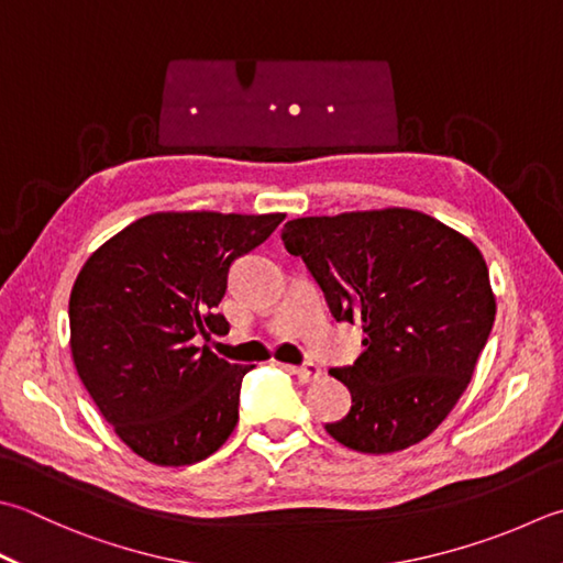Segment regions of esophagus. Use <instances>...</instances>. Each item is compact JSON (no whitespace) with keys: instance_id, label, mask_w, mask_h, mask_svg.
<instances>
[{"instance_id":"34e87169","label":"esophagus","mask_w":563,"mask_h":563,"mask_svg":"<svg viewBox=\"0 0 563 563\" xmlns=\"http://www.w3.org/2000/svg\"><path fill=\"white\" fill-rule=\"evenodd\" d=\"M295 376L300 378L302 383H312V380H317L319 376H322V368L317 366V363H305V366H297L295 368Z\"/></svg>"}]
</instances>
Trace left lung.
<instances>
[{
    "label": "left lung",
    "instance_id": "left-lung-1",
    "mask_svg": "<svg viewBox=\"0 0 563 563\" xmlns=\"http://www.w3.org/2000/svg\"><path fill=\"white\" fill-rule=\"evenodd\" d=\"M283 241L336 322L366 334L354 366L329 371L349 388L351 410L327 432L361 454L422 442L464 395L495 322L478 246L402 207L292 219Z\"/></svg>",
    "mask_w": 563,
    "mask_h": 563
}]
</instances>
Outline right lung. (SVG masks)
<instances>
[{"label":"right lung","mask_w":563,"mask_h":563,"mask_svg":"<svg viewBox=\"0 0 563 563\" xmlns=\"http://www.w3.org/2000/svg\"><path fill=\"white\" fill-rule=\"evenodd\" d=\"M285 214L156 212L99 246L70 292V351L82 385L117 437L156 466L212 456L239 422L253 366L195 339L229 329L217 307L229 266Z\"/></svg>","instance_id":"add662e5"}]
</instances>
